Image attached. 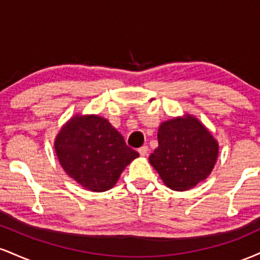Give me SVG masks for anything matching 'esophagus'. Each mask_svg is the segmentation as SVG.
<instances>
[{"label":"esophagus","mask_w":260,"mask_h":260,"mask_svg":"<svg viewBox=\"0 0 260 260\" xmlns=\"http://www.w3.org/2000/svg\"><path fill=\"white\" fill-rule=\"evenodd\" d=\"M148 151H149V148L147 147V145H143V147H140L138 149V153L140 156H145V155L148 154Z\"/></svg>","instance_id":"obj_1"}]
</instances>
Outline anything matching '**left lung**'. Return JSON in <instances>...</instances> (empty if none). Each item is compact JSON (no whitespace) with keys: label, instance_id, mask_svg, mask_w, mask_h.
<instances>
[{"label":"left lung","instance_id":"left-lung-1","mask_svg":"<svg viewBox=\"0 0 260 260\" xmlns=\"http://www.w3.org/2000/svg\"><path fill=\"white\" fill-rule=\"evenodd\" d=\"M159 147L149 161L161 180L175 190H187L208 177L217 157L216 140L192 116L161 123Z\"/></svg>","mask_w":260,"mask_h":260}]
</instances>
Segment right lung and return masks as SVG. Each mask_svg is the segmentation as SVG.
<instances>
[{"label":"right lung","instance_id":"obj_1","mask_svg":"<svg viewBox=\"0 0 260 260\" xmlns=\"http://www.w3.org/2000/svg\"><path fill=\"white\" fill-rule=\"evenodd\" d=\"M55 149L62 168L89 190L105 192L139 154L129 148L109 121L76 116L59 131Z\"/></svg>","mask_w":260,"mask_h":260}]
</instances>
